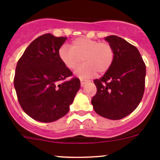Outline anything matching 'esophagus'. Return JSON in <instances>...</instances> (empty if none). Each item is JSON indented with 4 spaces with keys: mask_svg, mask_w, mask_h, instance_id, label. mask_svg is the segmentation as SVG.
I'll use <instances>...</instances> for the list:
<instances>
[{
    "mask_svg": "<svg viewBox=\"0 0 160 160\" xmlns=\"http://www.w3.org/2000/svg\"><path fill=\"white\" fill-rule=\"evenodd\" d=\"M87 82H88V80H83V79H80V83H81V86L83 87V85L85 84V83H87Z\"/></svg>",
    "mask_w": 160,
    "mask_h": 160,
    "instance_id": "34e87169",
    "label": "esophagus"
}]
</instances>
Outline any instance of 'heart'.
<instances>
[{
    "mask_svg": "<svg viewBox=\"0 0 160 160\" xmlns=\"http://www.w3.org/2000/svg\"><path fill=\"white\" fill-rule=\"evenodd\" d=\"M59 58L69 70H74L82 59L84 63L76 73L82 77H90L97 72L104 73L111 68L114 59V50L108 42L86 37H79L68 45H62L59 49Z\"/></svg>",
    "mask_w": 160,
    "mask_h": 160,
    "instance_id": "1",
    "label": "heart"
}]
</instances>
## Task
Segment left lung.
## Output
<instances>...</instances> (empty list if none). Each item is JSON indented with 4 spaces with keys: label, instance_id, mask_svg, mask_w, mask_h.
<instances>
[{
    "label": "left lung",
    "instance_id": "1",
    "mask_svg": "<svg viewBox=\"0 0 160 160\" xmlns=\"http://www.w3.org/2000/svg\"><path fill=\"white\" fill-rule=\"evenodd\" d=\"M114 50L111 68L93 80L97 93L92 98L95 112L111 120L131 114L139 104L145 91L146 64L138 49L116 35L105 38Z\"/></svg>",
    "mask_w": 160,
    "mask_h": 160
}]
</instances>
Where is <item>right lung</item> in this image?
<instances>
[{"mask_svg":"<svg viewBox=\"0 0 160 160\" xmlns=\"http://www.w3.org/2000/svg\"><path fill=\"white\" fill-rule=\"evenodd\" d=\"M66 37L44 34L30 43L18 61L14 85L23 111L35 120L52 122L68 113L80 79L59 58ZM70 77V80L65 79Z\"/></svg>","mask_w":160,"mask_h":160,"instance_id":"obj_1","label":"right lung"}]
</instances>
